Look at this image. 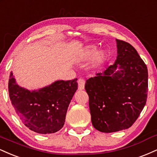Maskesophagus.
<instances>
[{
  "label": "esophagus",
  "mask_w": 157,
  "mask_h": 157,
  "mask_svg": "<svg viewBox=\"0 0 157 157\" xmlns=\"http://www.w3.org/2000/svg\"><path fill=\"white\" fill-rule=\"evenodd\" d=\"M78 90H82L84 89V84H85V81H84V79L79 78L78 81Z\"/></svg>",
  "instance_id": "1"
}]
</instances>
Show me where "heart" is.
<instances>
[{"mask_svg":"<svg viewBox=\"0 0 157 157\" xmlns=\"http://www.w3.org/2000/svg\"><path fill=\"white\" fill-rule=\"evenodd\" d=\"M91 64L94 67H98L104 64L106 61V53L104 51H98L96 45H86L81 50L79 53V59L82 62H86L91 59Z\"/></svg>","mask_w":157,"mask_h":157,"instance_id":"heart-1","label":"heart"}]
</instances>
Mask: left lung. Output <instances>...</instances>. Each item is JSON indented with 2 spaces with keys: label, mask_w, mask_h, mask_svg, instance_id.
<instances>
[{
  "label": "left lung",
  "mask_w": 157,
  "mask_h": 157,
  "mask_svg": "<svg viewBox=\"0 0 157 157\" xmlns=\"http://www.w3.org/2000/svg\"><path fill=\"white\" fill-rule=\"evenodd\" d=\"M115 63L86 81L94 128L104 133L128 128L146 104L148 69L135 48L116 40Z\"/></svg>",
  "instance_id": "left-lung-1"
}]
</instances>
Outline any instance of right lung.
<instances>
[{"instance_id": "1", "label": "right lung", "mask_w": 157, "mask_h": 157, "mask_svg": "<svg viewBox=\"0 0 157 157\" xmlns=\"http://www.w3.org/2000/svg\"><path fill=\"white\" fill-rule=\"evenodd\" d=\"M77 89V78L58 80L34 90L18 85L12 72L9 79V98L17 115L25 126L38 134L55 133L63 127Z\"/></svg>"}]
</instances>
